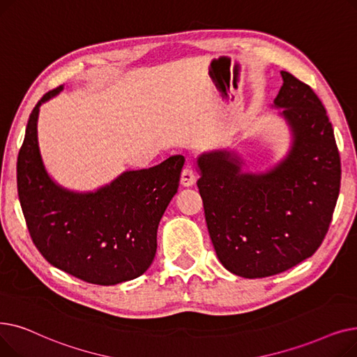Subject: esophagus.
<instances>
[{
	"instance_id": "obj_1",
	"label": "esophagus",
	"mask_w": 357,
	"mask_h": 357,
	"mask_svg": "<svg viewBox=\"0 0 357 357\" xmlns=\"http://www.w3.org/2000/svg\"><path fill=\"white\" fill-rule=\"evenodd\" d=\"M195 180H196V177H195V172H193L192 165L185 164L183 172H181V177H180L181 185H184V188H190V185L195 184Z\"/></svg>"
}]
</instances>
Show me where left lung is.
I'll return each instance as SVG.
<instances>
[{
    "mask_svg": "<svg viewBox=\"0 0 357 357\" xmlns=\"http://www.w3.org/2000/svg\"><path fill=\"white\" fill-rule=\"evenodd\" d=\"M275 107L291 126L289 154L267 173H243L228 151L197 158L199 193L216 256L256 279L291 268L318 250L340 192L342 165L327 112L314 90L282 71Z\"/></svg>",
    "mask_w": 357,
    "mask_h": 357,
    "instance_id": "left-lung-1",
    "label": "left lung"
}]
</instances>
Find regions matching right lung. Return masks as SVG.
Listing matches in <instances>:
<instances>
[{"mask_svg":"<svg viewBox=\"0 0 357 357\" xmlns=\"http://www.w3.org/2000/svg\"><path fill=\"white\" fill-rule=\"evenodd\" d=\"M30 113L17 158V189L33 243L65 273L110 286L144 275L155 257L157 229L177 193L183 155L126 172L96 192L66 190L49 177L38 142L39 107Z\"/></svg>","mask_w":357,"mask_h":357,"instance_id":"obj_1","label":"right lung"}]
</instances>
